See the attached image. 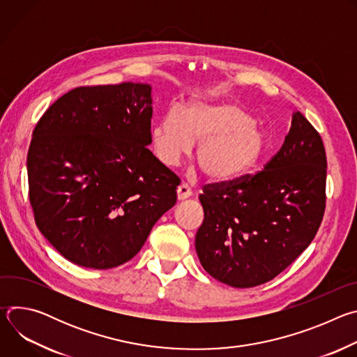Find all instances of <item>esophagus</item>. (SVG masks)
<instances>
[{"label": "esophagus", "instance_id": "1", "mask_svg": "<svg viewBox=\"0 0 357 357\" xmlns=\"http://www.w3.org/2000/svg\"><path fill=\"white\" fill-rule=\"evenodd\" d=\"M176 193H178V199H179V200H185V199H188V197L192 196V189L189 188L188 183H181V185L178 186Z\"/></svg>", "mask_w": 357, "mask_h": 357}]
</instances>
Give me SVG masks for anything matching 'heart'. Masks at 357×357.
I'll use <instances>...</instances> for the list:
<instances>
[{"label": "heart", "mask_w": 357, "mask_h": 357, "mask_svg": "<svg viewBox=\"0 0 357 357\" xmlns=\"http://www.w3.org/2000/svg\"><path fill=\"white\" fill-rule=\"evenodd\" d=\"M155 157L167 167L188 155L196 158L213 182L234 181L256 167L268 149L267 132L231 101L192 100L181 110L171 106L151 128Z\"/></svg>", "instance_id": "obj_1"}]
</instances>
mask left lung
Returning a JSON list of instances; mask_svg holds the SVG:
<instances>
[{"label": "left lung", "instance_id": "obj_1", "mask_svg": "<svg viewBox=\"0 0 357 357\" xmlns=\"http://www.w3.org/2000/svg\"><path fill=\"white\" fill-rule=\"evenodd\" d=\"M326 154L299 112L281 149L256 175L203 188L195 238L202 267L234 288L282 273L314 240L325 212Z\"/></svg>", "mask_w": 357, "mask_h": 357}]
</instances>
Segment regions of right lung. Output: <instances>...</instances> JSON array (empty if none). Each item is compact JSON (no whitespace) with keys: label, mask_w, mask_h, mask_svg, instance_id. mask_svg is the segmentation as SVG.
<instances>
[{"label":"right lung","mask_w":357,"mask_h":357,"mask_svg":"<svg viewBox=\"0 0 357 357\" xmlns=\"http://www.w3.org/2000/svg\"><path fill=\"white\" fill-rule=\"evenodd\" d=\"M146 83L76 87L38 121L28 151L29 202L45 238L82 267L131 260L176 203L179 178L146 148Z\"/></svg>","instance_id":"add662e5"}]
</instances>
